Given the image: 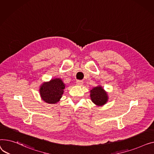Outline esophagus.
I'll list each match as a JSON object with an SVG mask.
<instances>
[{
    "mask_svg": "<svg viewBox=\"0 0 154 154\" xmlns=\"http://www.w3.org/2000/svg\"><path fill=\"white\" fill-rule=\"evenodd\" d=\"M83 84V81L82 80H78L76 81V85L79 86H81Z\"/></svg>",
    "mask_w": 154,
    "mask_h": 154,
    "instance_id": "esophagus-1",
    "label": "esophagus"
}]
</instances>
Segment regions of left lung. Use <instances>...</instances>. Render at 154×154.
<instances>
[{"label": "left lung", "instance_id": "1", "mask_svg": "<svg viewBox=\"0 0 154 154\" xmlns=\"http://www.w3.org/2000/svg\"><path fill=\"white\" fill-rule=\"evenodd\" d=\"M90 97L91 101L97 106H101L104 105L108 101V96L101 86L93 88L90 91Z\"/></svg>", "mask_w": 154, "mask_h": 154}]
</instances>
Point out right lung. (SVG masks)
Listing matches in <instances>:
<instances>
[{"label":"right lung","mask_w":154,"mask_h":154,"mask_svg":"<svg viewBox=\"0 0 154 154\" xmlns=\"http://www.w3.org/2000/svg\"><path fill=\"white\" fill-rule=\"evenodd\" d=\"M65 88V85L61 79H51L49 82H45L40 86V96L45 102L55 104L62 97Z\"/></svg>","instance_id":"add662e5"}]
</instances>
